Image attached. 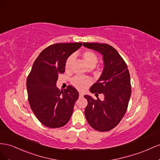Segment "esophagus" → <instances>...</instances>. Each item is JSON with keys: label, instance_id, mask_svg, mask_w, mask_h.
I'll use <instances>...</instances> for the list:
<instances>
[{"label": "esophagus", "instance_id": "esophagus-1", "mask_svg": "<svg viewBox=\"0 0 160 160\" xmlns=\"http://www.w3.org/2000/svg\"><path fill=\"white\" fill-rule=\"evenodd\" d=\"M79 95H80V97H84V94L82 93V92H79Z\"/></svg>", "mask_w": 160, "mask_h": 160}]
</instances>
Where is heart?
Segmentation results:
<instances>
[{
	"instance_id": "heart-1",
	"label": "heart",
	"mask_w": 160,
	"mask_h": 160,
	"mask_svg": "<svg viewBox=\"0 0 160 160\" xmlns=\"http://www.w3.org/2000/svg\"><path fill=\"white\" fill-rule=\"evenodd\" d=\"M82 58L86 64L89 68L95 67L98 62V58L94 52L91 51H86L83 53ZM75 57L74 55H72L70 57H68L66 62L65 68L67 70H70L74 64ZM72 84L76 87L77 89L80 90H85L89 85L92 84V80L87 77L83 76H74L71 80Z\"/></svg>"
}]
</instances>
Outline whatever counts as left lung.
<instances>
[{
    "instance_id": "1",
    "label": "left lung",
    "mask_w": 160,
    "mask_h": 160,
    "mask_svg": "<svg viewBox=\"0 0 160 160\" xmlns=\"http://www.w3.org/2000/svg\"><path fill=\"white\" fill-rule=\"evenodd\" d=\"M84 47L102 55L104 69L100 78L90 88L104 94V100L84 95L88 101L84 114L88 124L98 131H108L120 122L127 111L131 94L130 74L124 60L107 43H83Z\"/></svg>"
}]
</instances>
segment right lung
<instances>
[{"instance_id": "obj_1", "label": "right lung", "mask_w": 160, "mask_h": 160, "mask_svg": "<svg viewBox=\"0 0 160 160\" xmlns=\"http://www.w3.org/2000/svg\"><path fill=\"white\" fill-rule=\"evenodd\" d=\"M82 43H56L40 53L27 79L30 107L45 127L59 128L70 121L79 93L68 86L62 90L56 87L58 75L65 72L68 58Z\"/></svg>"}]
</instances>
